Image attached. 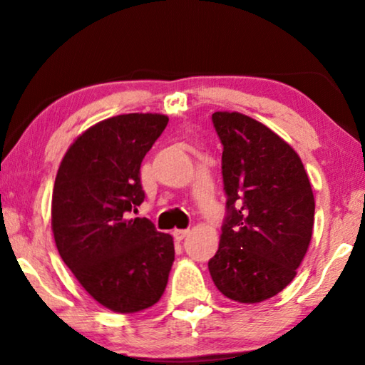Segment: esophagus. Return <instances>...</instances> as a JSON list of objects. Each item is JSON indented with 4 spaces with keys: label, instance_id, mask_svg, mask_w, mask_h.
Returning a JSON list of instances; mask_svg holds the SVG:
<instances>
[{
    "label": "esophagus",
    "instance_id": "1",
    "mask_svg": "<svg viewBox=\"0 0 365 365\" xmlns=\"http://www.w3.org/2000/svg\"><path fill=\"white\" fill-rule=\"evenodd\" d=\"M190 230H183V228H177V230H174V238L177 240V242H182V240L185 237H188Z\"/></svg>",
    "mask_w": 365,
    "mask_h": 365
}]
</instances>
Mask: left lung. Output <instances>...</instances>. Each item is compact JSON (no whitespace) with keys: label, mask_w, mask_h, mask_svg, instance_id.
I'll list each match as a JSON object with an SVG mask.
<instances>
[{"label":"left lung","mask_w":365,"mask_h":365,"mask_svg":"<svg viewBox=\"0 0 365 365\" xmlns=\"http://www.w3.org/2000/svg\"><path fill=\"white\" fill-rule=\"evenodd\" d=\"M212 122L224 145L227 217L209 272L228 299L255 304L296 277L316 201L298 153L267 125L237 110H217Z\"/></svg>","instance_id":"obj_1"}]
</instances>
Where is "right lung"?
I'll return each mask as SVG.
<instances>
[{"mask_svg": "<svg viewBox=\"0 0 365 365\" xmlns=\"http://www.w3.org/2000/svg\"><path fill=\"white\" fill-rule=\"evenodd\" d=\"M169 117H109L78 135L54 180L51 228L67 267L101 306L119 314L156 304L174 264V238L128 219L145 200L140 165Z\"/></svg>", "mask_w": 365, "mask_h": 365, "instance_id": "add662e5", "label": "right lung"}]
</instances>
